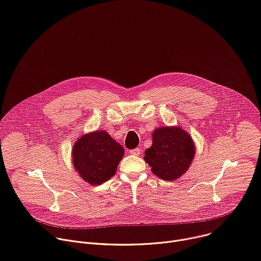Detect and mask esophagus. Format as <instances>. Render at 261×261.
<instances>
[{
	"label": "esophagus",
	"instance_id": "esophagus-1",
	"mask_svg": "<svg viewBox=\"0 0 261 261\" xmlns=\"http://www.w3.org/2000/svg\"><path fill=\"white\" fill-rule=\"evenodd\" d=\"M140 149L139 148H136V149H133V150H130V153L132 154V155H134V156H139V154H140Z\"/></svg>",
	"mask_w": 261,
	"mask_h": 261
}]
</instances>
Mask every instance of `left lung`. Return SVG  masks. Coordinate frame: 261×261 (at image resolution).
I'll return each mask as SVG.
<instances>
[{"label":"left lung","instance_id":"left-lung-1","mask_svg":"<svg viewBox=\"0 0 261 261\" xmlns=\"http://www.w3.org/2000/svg\"><path fill=\"white\" fill-rule=\"evenodd\" d=\"M196 154L192 136L179 126L156 128L152 146L145 151V161L158 178L174 181L191 167Z\"/></svg>","mask_w":261,"mask_h":261}]
</instances>
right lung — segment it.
Segmentation results:
<instances>
[{"label":"right lung","mask_w":261,"mask_h":261,"mask_svg":"<svg viewBox=\"0 0 261 261\" xmlns=\"http://www.w3.org/2000/svg\"><path fill=\"white\" fill-rule=\"evenodd\" d=\"M124 148L105 130L82 134L72 149L75 171L87 183L100 185L115 175Z\"/></svg>","instance_id":"1"}]
</instances>
